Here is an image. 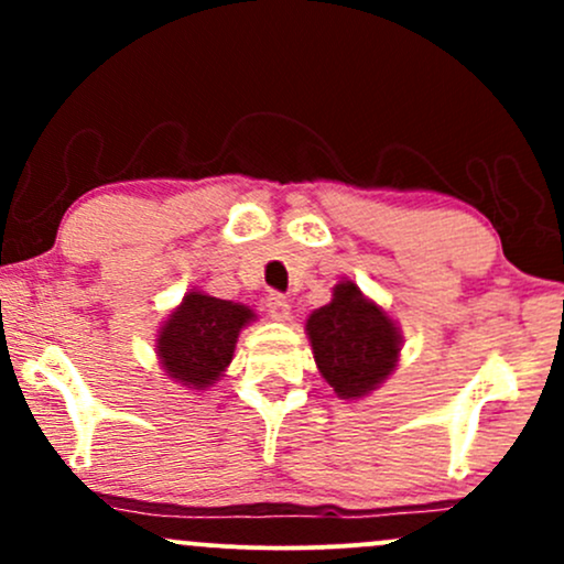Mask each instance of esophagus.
<instances>
[{
    "label": "esophagus",
    "mask_w": 564,
    "mask_h": 564,
    "mask_svg": "<svg viewBox=\"0 0 564 564\" xmlns=\"http://www.w3.org/2000/svg\"><path fill=\"white\" fill-rule=\"evenodd\" d=\"M264 307H268V315H270V318H273V321H278V323L291 321V304H289L286 296L270 294V296H268V304H264Z\"/></svg>",
    "instance_id": "1"
}]
</instances>
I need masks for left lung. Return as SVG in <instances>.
<instances>
[{
	"label": "left lung",
	"mask_w": 564,
	"mask_h": 564,
	"mask_svg": "<svg viewBox=\"0 0 564 564\" xmlns=\"http://www.w3.org/2000/svg\"><path fill=\"white\" fill-rule=\"evenodd\" d=\"M304 332L321 377L341 400L379 390L400 364L403 334L398 321L347 278L334 286L332 302L310 313Z\"/></svg>",
	"instance_id": "1"
}]
</instances>
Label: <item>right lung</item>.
I'll return each mask as SVG.
<instances>
[{
  "instance_id": "add662e5",
  "label": "right lung",
  "mask_w": 564,
  "mask_h": 564,
  "mask_svg": "<svg viewBox=\"0 0 564 564\" xmlns=\"http://www.w3.org/2000/svg\"><path fill=\"white\" fill-rule=\"evenodd\" d=\"M251 321H257V313L246 304L191 289L161 323L159 364L166 377L187 390H209L228 371L238 334Z\"/></svg>"
}]
</instances>
